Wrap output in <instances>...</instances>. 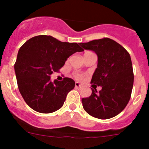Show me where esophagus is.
Wrapping results in <instances>:
<instances>
[{
  "label": "esophagus",
  "instance_id": "34e87169",
  "mask_svg": "<svg viewBox=\"0 0 149 149\" xmlns=\"http://www.w3.org/2000/svg\"><path fill=\"white\" fill-rule=\"evenodd\" d=\"M81 86L82 84L79 83V82H76V83H75V86H76V88H79V87H81Z\"/></svg>",
  "mask_w": 149,
  "mask_h": 149
}]
</instances>
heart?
<instances>
[{"instance_id":"heart-1","label":"heart","mask_w":149,"mask_h":149,"mask_svg":"<svg viewBox=\"0 0 149 149\" xmlns=\"http://www.w3.org/2000/svg\"><path fill=\"white\" fill-rule=\"evenodd\" d=\"M88 52H90L89 51H87V52H86L84 54L88 53ZM84 75L81 74V73H76V74H75V78L79 79V80H81V79H84Z\"/></svg>"}]
</instances>
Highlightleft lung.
Returning a JSON list of instances; mask_svg holds the SVG:
<instances>
[{"instance_id":"1","label":"left lung","mask_w":149,"mask_h":149,"mask_svg":"<svg viewBox=\"0 0 149 149\" xmlns=\"http://www.w3.org/2000/svg\"><path fill=\"white\" fill-rule=\"evenodd\" d=\"M80 45L98 56L91 84L102 86L99 93L91 88V95L82 99L84 110L99 119L113 118L125 109L131 97L134 75L130 54L119 43L107 37Z\"/></svg>"}]
</instances>
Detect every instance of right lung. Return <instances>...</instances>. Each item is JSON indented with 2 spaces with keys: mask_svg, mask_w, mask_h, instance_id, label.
Wrapping results in <instances>:
<instances>
[{
  "mask_svg": "<svg viewBox=\"0 0 149 149\" xmlns=\"http://www.w3.org/2000/svg\"><path fill=\"white\" fill-rule=\"evenodd\" d=\"M82 51L77 43L63 42L44 34L29 39L21 47L15 73L19 91L31 109L47 114L62 107L75 81L65 77L52 82L50 75L59 72L69 56Z\"/></svg>",
  "mask_w": 149,
  "mask_h": 149,
  "instance_id": "right-lung-1",
  "label": "right lung"
}]
</instances>
